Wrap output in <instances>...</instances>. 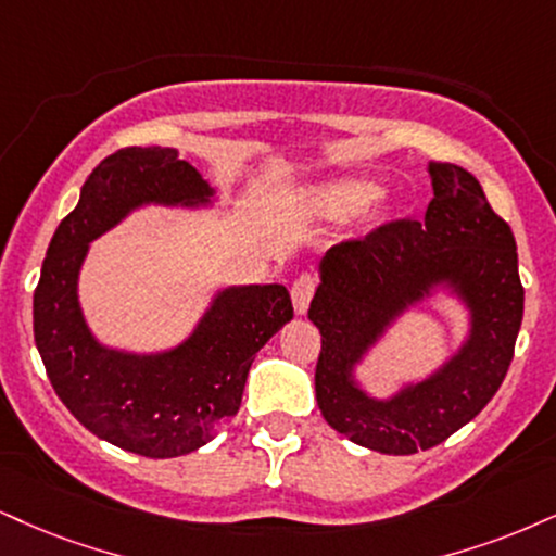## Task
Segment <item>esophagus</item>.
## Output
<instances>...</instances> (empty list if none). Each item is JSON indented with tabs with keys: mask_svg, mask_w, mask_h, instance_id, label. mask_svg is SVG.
Segmentation results:
<instances>
[{
	"mask_svg": "<svg viewBox=\"0 0 556 556\" xmlns=\"http://www.w3.org/2000/svg\"><path fill=\"white\" fill-rule=\"evenodd\" d=\"M314 289H317V278L309 276V273H304V276H299L296 280H293V286H291L293 312L306 314V309H309V301L314 296Z\"/></svg>",
	"mask_w": 556,
	"mask_h": 556,
	"instance_id": "esophagus-1",
	"label": "esophagus"
}]
</instances>
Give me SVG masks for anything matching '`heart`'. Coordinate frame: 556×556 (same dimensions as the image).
I'll use <instances>...</instances> for the list:
<instances>
[{
    "mask_svg": "<svg viewBox=\"0 0 556 556\" xmlns=\"http://www.w3.org/2000/svg\"><path fill=\"white\" fill-rule=\"evenodd\" d=\"M381 195V185L366 177H345L314 185L301 195V208L319 218H345L358 214Z\"/></svg>",
    "mask_w": 556,
    "mask_h": 556,
    "instance_id": "obj_1",
    "label": "heart"
}]
</instances>
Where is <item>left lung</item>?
Returning <instances> with one entry per match:
<instances>
[{
	"instance_id": "8db88e82",
	"label": "left lung",
	"mask_w": 556,
	"mask_h": 556,
	"mask_svg": "<svg viewBox=\"0 0 556 556\" xmlns=\"http://www.w3.org/2000/svg\"><path fill=\"white\" fill-rule=\"evenodd\" d=\"M433 201L422 222L400 218L334 244L319 263L309 319L321 334L317 404L338 433L379 454L433 448L482 413L503 383L523 319L516 237L482 185L448 162L428 164ZM441 285L468 306L470 334L429 377L376 401L354 366L407 308Z\"/></svg>"
}]
</instances>
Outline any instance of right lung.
Segmentation results:
<instances>
[{
	"label": "right lung",
	"instance_id": "obj_1",
	"mask_svg": "<svg viewBox=\"0 0 556 556\" xmlns=\"http://www.w3.org/2000/svg\"><path fill=\"white\" fill-rule=\"evenodd\" d=\"M214 195L177 149H121L89 173L40 267L33 332L48 379L89 433L131 454L173 458L208 443L237 415L260 348L293 317L286 286H229L169 351H115L89 332L77 293L89 242L141 205L198 208Z\"/></svg>",
	"mask_w": 556,
	"mask_h": 556
}]
</instances>
